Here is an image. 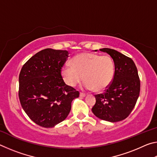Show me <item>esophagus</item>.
<instances>
[{"label": "esophagus", "instance_id": "esophagus-1", "mask_svg": "<svg viewBox=\"0 0 157 157\" xmlns=\"http://www.w3.org/2000/svg\"><path fill=\"white\" fill-rule=\"evenodd\" d=\"M79 96L83 98V97H85V96H86V94H85L84 93H82V92H80V94H79Z\"/></svg>", "mask_w": 157, "mask_h": 157}]
</instances>
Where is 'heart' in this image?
I'll use <instances>...</instances> for the list:
<instances>
[{
    "mask_svg": "<svg viewBox=\"0 0 157 157\" xmlns=\"http://www.w3.org/2000/svg\"><path fill=\"white\" fill-rule=\"evenodd\" d=\"M71 66L62 68L63 82L71 87H74L84 80L86 89H94L95 91H102L109 86L113 81L115 66L108 55L80 53L71 61Z\"/></svg>",
    "mask_w": 157,
    "mask_h": 157,
    "instance_id": "1",
    "label": "heart"
}]
</instances>
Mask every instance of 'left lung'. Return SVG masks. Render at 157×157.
Returning <instances> with one entry per match:
<instances>
[{
	"instance_id": "8db88e82",
	"label": "left lung",
	"mask_w": 157,
	"mask_h": 157,
	"mask_svg": "<svg viewBox=\"0 0 157 157\" xmlns=\"http://www.w3.org/2000/svg\"><path fill=\"white\" fill-rule=\"evenodd\" d=\"M112 58L115 65L113 81L104 94L95 95L92 112L101 120L118 122L132 112L139 96L140 83L137 68L131 58L111 48L100 49Z\"/></svg>"
}]
</instances>
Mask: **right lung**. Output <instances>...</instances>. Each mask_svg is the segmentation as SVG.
<instances>
[{"instance_id": "right-lung-1", "label": "right lung", "mask_w": 157, "mask_h": 157, "mask_svg": "<svg viewBox=\"0 0 157 157\" xmlns=\"http://www.w3.org/2000/svg\"><path fill=\"white\" fill-rule=\"evenodd\" d=\"M67 50L46 48L25 62L19 74L21 105L36 124L52 127L64 121L78 91L66 85L61 71L68 57Z\"/></svg>"}]
</instances>
